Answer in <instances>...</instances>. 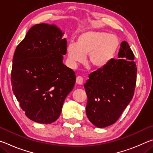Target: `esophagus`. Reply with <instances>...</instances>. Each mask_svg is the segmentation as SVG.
Segmentation results:
<instances>
[{
  "mask_svg": "<svg viewBox=\"0 0 153 153\" xmlns=\"http://www.w3.org/2000/svg\"><path fill=\"white\" fill-rule=\"evenodd\" d=\"M83 82H84V79L81 76H77L76 78V84L79 85H82L83 84Z\"/></svg>",
  "mask_w": 153,
  "mask_h": 153,
  "instance_id": "1",
  "label": "esophagus"
}]
</instances>
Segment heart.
<instances>
[{"label": "heart", "instance_id": "obj_1", "mask_svg": "<svg viewBox=\"0 0 153 153\" xmlns=\"http://www.w3.org/2000/svg\"><path fill=\"white\" fill-rule=\"evenodd\" d=\"M117 38L108 33L98 31H86L79 34L76 43L69 42L67 46L69 61L73 66L83 63L88 55V63L100 68L113 57L118 47Z\"/></svg>", "mask_w": 153, "mask_h": 153}]
</instances>
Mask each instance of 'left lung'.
<instances>
[{"label":"left lung","instance_id":"8db88e82","mask_svg":"<svg viewBox=\"0 0 153 153\" xmlns=\"http://www.w3.org/2000/svg\"><path fill=\"white\" fill-rule=\"evenodd\" d=\"M118 57L90 74L84 85L88 97L86 115L99 128L115 123L134 94L137 67L126 41L121 44Z\"/></svg>","mask_w":153,"mask_h":153}]
</instances>
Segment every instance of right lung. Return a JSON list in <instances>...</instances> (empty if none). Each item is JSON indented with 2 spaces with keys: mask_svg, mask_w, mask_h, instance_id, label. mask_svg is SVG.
Masks as SVG:
<instances>
[{
  "mask_svg": "<svg viewBox=\"0 0 153 153\" xmlns=\"http://www.w3.org/2000/svg\"><path fill=\"white\" fill-rule=\"evenodd\" d=\"M63 34L55 25L36 24L15 52L13 91L25 115L35 122L50 124L57 120L74 87L76 74L63 63L67 53Z\"/></svg>",
  "mask_w": 153,
  "mask_h": 153,
  "instance_id": "1",
  "label": "right lung"
}]
</instances>
